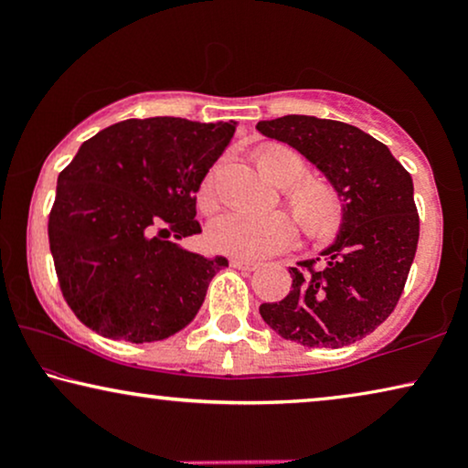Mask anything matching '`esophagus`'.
<instances>
[{"mask_svg": "<svg viewBox=\"0 0 468 468\" xmlns=\"http://www.w3.org/2000/svg\"><path fill=\"white\" fill-rule=\"evenodd\" d=\"M229 266L239 268V271H255V268H260L258 261H249V260H240V258L229 260Z\"/></svg>", "mask_w": 468, "mask_h": 468, "instance_id": "esophagus-1", "label": "esophagus"}]
</instances>
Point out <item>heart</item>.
Masks as SVG:
<instances>
[{
  "mask_svg": "<svg viewBox=\"0 0 468 468\" xmlns=\"http://www.w3.org/2000/svg\"><path fill=\"white\" fill-rule=\"evenodd\" d=\"M255 164L261 175L283 187V200L296 217L298 226L311 239H325L341 223V200L328 181L317 176H303L304 159L285 144H266L255 153ZM197 204L210 210L215 204V176L207 175ZM208 245L215 251L240 260H261L287 249L296 239V226L281 210L264 215L226 213L208 226Z\"/></svg>",
  "mask_w": 468,
  "mask_h": 468,
  "instance_id": "heart-1",
  "label": "heart"
}]
</instances>
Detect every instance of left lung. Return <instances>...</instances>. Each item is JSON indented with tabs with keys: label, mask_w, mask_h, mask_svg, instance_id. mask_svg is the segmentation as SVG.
Returning <instances> with one entry per match:
<instances>
[{
	"label": "left lung",
	"mask_w": 468,
	"mask_h": 468,
	"mask_svg": "<svg viewBox=\"0 0 468 468\" xmlns=\"http://www.w3.org/2000/svg\"><path fill=\"white\" fill-rule=\"evenodd\" d=\"M260 133L304 155L343 197L335 242L319 260L290 268L292 290L260 315L304 347H345L370 335L405 290L420 239L411 175L370 133L332 119L287 114L260 121Z\"/></svg>",
	"instance_id": "1"
}]
</instances>
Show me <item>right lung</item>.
<instances>
[{"label":"right lung","instance_id":"add662e5","mask_svg":"<svg viewBox=\"0 0 468 468\" xmlns=\"http://www.w3.org/2000/svg\"><path fill=\"white\" fill-rule=\"evenodd\" d=\"M234 121L127 119L80 144L57 178L48 242L63 298L87 328L130 343L183 330L228 260L175 239L200 234L196 191Z\"/></svg>","mask_w":468,"mask_h":468}]
</instances>
